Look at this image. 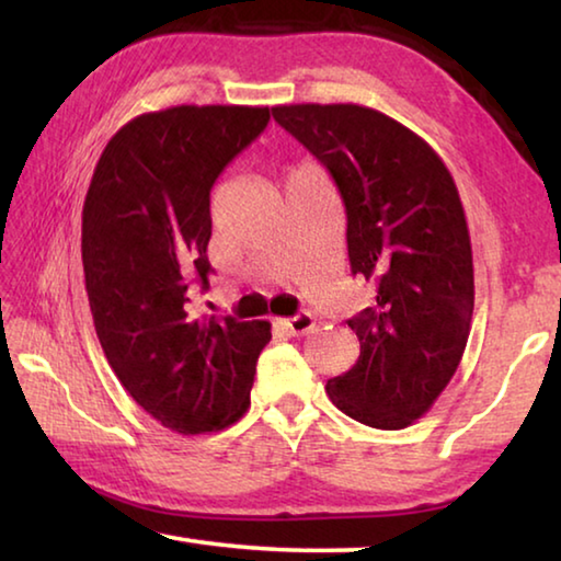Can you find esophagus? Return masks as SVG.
I'll return each instance as SVG.
<instances>
[{
	"label": "esophagus",
	"instance_id": "1",
	"mask_svg": "<svg viewBox=\"0 0 561 561\" xmlns=\"http://www.w3.org/2000/svg\"><path fill=\"white\" fill-rule=\"evenodd\" d=\"M282 324L287 327L289 334H294V336H301V334H309V331L314 329V317H311L309 311H301V314H297V317L284 319Z\"/></svg>",
	"mask_w": 561,
	"mask_h": 561
}]
</instances>
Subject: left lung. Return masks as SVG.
I'll use <instances>...</instances> for the list:
<instances>
[{
    "label": "left lung",
    "instance_id": "8db88e82",
    "mask_svg": "<svg viewBox=\"0 0 561 561\" xmlns=\"http://www.w3.org/2000/svg\"><path fill=\"white\" fill-rule=\"evenodd\" d=\"M324 165L346 207L351 272L376 304L348 319L360 354L327 393L341 413L401 431L458 371L474 307L472 247L450 170L411 128L356 103L274 106Z\"/></svg>",
    "mask_w": 561,
    "mask_h": 561
}]
</instances>
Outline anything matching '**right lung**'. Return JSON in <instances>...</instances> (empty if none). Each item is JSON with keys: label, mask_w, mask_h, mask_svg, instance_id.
Returning <instances> with one entry per match:
<instances>
[{"label": "right lung", "mask_w": 561, "mask_h": 561, "mask_svg": "<svg viewBox=\"0 0 561 561\" xmlns=\"http://www.w3.org/2000/svg\"><path fill=\"white\" fill-rule=\"evenodd\" d=\"M267 106H173L128 121L93 170L81 260L93 327L113 374L146 413L180 435L244 415L270 321L201 314L210 190L267 128Z\"/></svg>", "instance_id": "add662e5"}]
</instances>
